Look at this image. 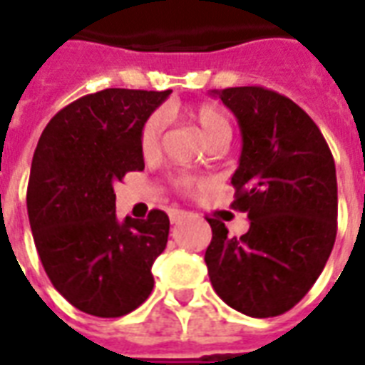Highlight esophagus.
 I'll list each match as a JSON object with an SVG mask.
<instances>
[{"mask_svg":"<svg viewBox=\"0 0 365 365\" xmlns=\"http://www.w3.org/2000/svg\"><path fill=\"white\" fill-rule=\"evenodd\" d=\"M185 216H187V212H185V210H178V208L170 210V222H172V224H178V222L185 218Z\"/></svg>","mask_w":365,"mask_h":365,"instance_id":"34e87169","label":"esophagus"}]
</instances>
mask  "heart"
Instances as JSON below:
<instances>
[{
  "label": "heart",
  "mask_w": 365,
  "mask_h": 365,
  "mask_svg": "<svg viewBox=\"0 0 365 365\" xmlns=\"http://www.w3.org/2000/svg\"><path fill=\"white\" fill-rule=\"evenodd\" d=\"M189 118L197 124V128L201 130V133L205 135L208 143H214L218 139H230V133H232V126H230V120L227 116L224 115V110L212 103H201V105H195L191 110H189ZM164 115L163 113H153L149 115L143 126H141V133H139V145H141V151L143 155H155L160 147V141H163V132H164ZM178 185L182 187H191L193 182L189 178H180L178 180Z\"/></svg>",
  "instance_id": "obj_1"
}]
</instances>
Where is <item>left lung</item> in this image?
Masks as SVG:
<instances>
[{
    "mask_svg": "<svg viewBox=\"0 0 365 365\" xmlns=\"http://www.w3.org/2000/svg\"><path fill=\"white\" fill-rule=\"evenodd\" d=\"M241 128L232 185L249 232L227 235L208 218L210 283L227 306L252 318L291 310L322 274L337 237V174L329 145L289 97L260 86L212 91Z\"/></svg>",
    "mask_w": 365,
    "mask_h": 365,
    "instance_id": "left-lung-1",
    "label": "left lung"
}]
</instances>
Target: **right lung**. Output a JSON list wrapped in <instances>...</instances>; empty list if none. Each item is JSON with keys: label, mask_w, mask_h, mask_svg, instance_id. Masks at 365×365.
Masks as SVG:
<instances>
[{"label": "right lung", "mask_w": 365, "mask_h": 365, "mask_svg": "<svg viewBox=\"0 0 365 365\" xmlns=\"http://www.w3.org/2000/svg\"><path fill=\"white\" fill-rule=\"evenodd\" d=\"M166 91L108 88L53 116L32 158L26 207L47 277L74 308L120 318L151 294L170 220L116 218L115 183L145 168L139 133Z\"/></svg>", "instance_id": "obj_1"}]
</instances>
